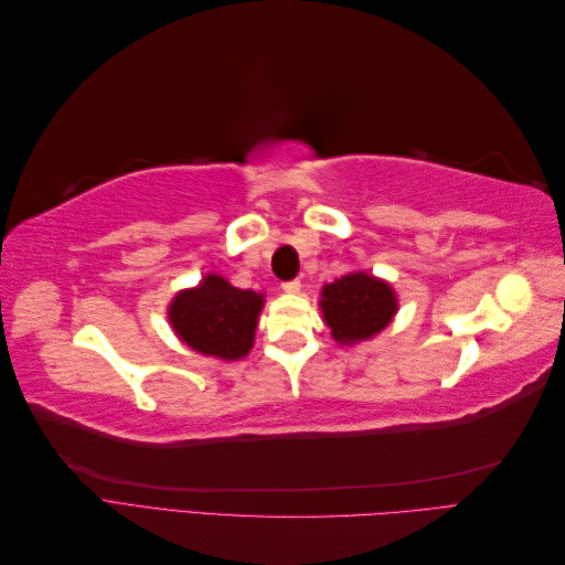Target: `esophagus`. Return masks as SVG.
Listing matches in <instances>:
<instances>
[{
    "mask_svg": "<svg viewBox=\"0 0 565 565\" xmlns=\"http://www.w3.org/2000/svg\"><path fill=\"white\" fill-rule=\"evenodd\" d=\"M282 289L287 295H297V292H301V280L299 278L287 280V282H282Z\"/></svg>",
    "mask_w": 565,
    "mask_h": 565,
    "instance_id": "esophagus-1",
    "label": "esophagus"
}]
</instances>
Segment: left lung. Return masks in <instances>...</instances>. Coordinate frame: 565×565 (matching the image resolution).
I'll list each match as a JSON object with an SVG mask.
<instances>
[{"instance_id": "obj_1", "label": "left lung", "mask_w": 565, "mask_h": 565, "mask_svg": "<svg viewBox=\"0 0 565 565\" xmlns=\"http://www.w3.org/2000/svg\"><path fill=\"white\" fill-rule=\"evenodd\" d=\"M322 313L337 341H361L382 332L396 313L391 287L365 273H351L322 287Z\"/></svg>"}]
</instances>
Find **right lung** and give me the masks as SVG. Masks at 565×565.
Listing matches in <instances>:
<instances>
[{
  "label": "right lung",
  "mask_w": 565,
  "mask_h": 565,
  "mask_svg": "<svg viewBox=\"0 0 565 565\" xmlns=\"http://www.w3.org/2000/svg\"><path fill=\"white\" fill-rule=\"evenodd\" d=\"M262 306V295L252 289H237L224 278L207 276L172 301L169 320L191 349L235 361L252 349Z\"/></svg>",
  "instance_id": "1"
}]
</instances>
